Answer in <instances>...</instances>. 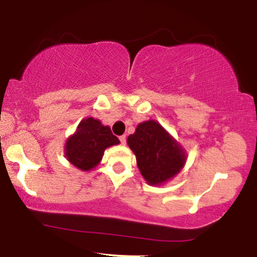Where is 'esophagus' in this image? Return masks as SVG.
I'll return each mask as SVG.
<instances>
[{
	"label": "esophagus",
	"instance_id": "obj_1",
	"mask_svg": "<svg viewBox=\"0 0 257 257\" xmlns=\"http://www.w3.org/2000/svg\"><path fill=\"white\" fill-rule=\"evenodd\" d=\"M119 141H120V144H122V145H125V143H126L125 135H122V137H119Z\"/></svg>",
	"mask_w": 257,
	"mask_h": 257
}]
</instances>
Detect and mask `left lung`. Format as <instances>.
<instances>
[{"label": "left lung", "instance_id": "obj_1", "mask_svg": "<svg viewBox=\"0 0 257 257\" xmlns=\"http://www.w3.org/2000/svg\"><path fill=\"white\" fill-rule=\"evenodd\" d=\"M126 143L137 157L141 175L150 185L164 184L185 166V150L153 119L140 123Z\"/></svg>", "mask_w": 257, "mask_h": 257}]
</instances>
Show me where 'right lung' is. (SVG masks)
I'll return each mask as SVG.
<instances>
[{
	"label": "right lung",
	"instance_id": "1",
	"mask_svg": "<svg viewBox=\"0 0 257 257\" xmlns=\"http://www.w3.org/2000/svg\"><path fill=\"white\" fill-rule=\"evenodd\" d=\"M118 144V138L112 134L110 126L88 117L81 120L75 134L66 140L65 156L76 168L88 172L100 163L107 147Z\"/></svg>",
	"mask_w": 257,
	"mask_h": 257
}]
</instances>
